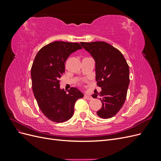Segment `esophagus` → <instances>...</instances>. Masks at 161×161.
<instances>
[{"instance_id": "34e87169", "label": "esophagus", "mask_w": 161, "mask_h": 161, "mask_svg": "<svg viewBox=\"0 0 161 161\" xmlns=\"http://www.w3.org/2000/svg\"><path fill=\"white\" fill-rule=\"evenodd\" d=\"M85 98L86 99H88V100H90V99H92V97L91 96V95H85Z\"/></svg>"}]
</instances>
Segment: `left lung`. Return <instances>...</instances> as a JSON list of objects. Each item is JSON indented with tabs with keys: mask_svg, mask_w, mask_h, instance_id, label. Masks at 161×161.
<instances>
[{
	"mask_svg": "<svg viewBox=\"0 0 161 161\" xmlns=\"http://www.w3.org/2000/svg\"><path fill=\"white\" fill-rule=\"evenodd\" d=\"M95 61L97 86L102 108L97 112L99 117L108 119L114 117L122 108L127 96L130 83V69L124 56L118 49L105 42H80Z\"/></svg>",
	"mask_w": 161,
	"mask_h": 161,
	"instance_id": "8db88e82",
	"label": "left lung"
}]
</instances>
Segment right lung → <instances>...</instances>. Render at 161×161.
<instances>
[{"label": "right lung", "instance_id": "1", "mask_svg": "<svg viewBox=\"0 0 161 161\" xmlns=\"http://www.w3.org/2000/svg\"><path fill=\"white\" fill-rule=\"evenodd\" d=\"M82 49L79 43L53 42L39 50L31 70L32 89L37 105L47 118L56 123L72 118L77 99L83 93L71 87L68 93L60 87L65 62L72 53Z\"/></svg>", "mask_w": 161, "mask_h": 161}]
</instances>
